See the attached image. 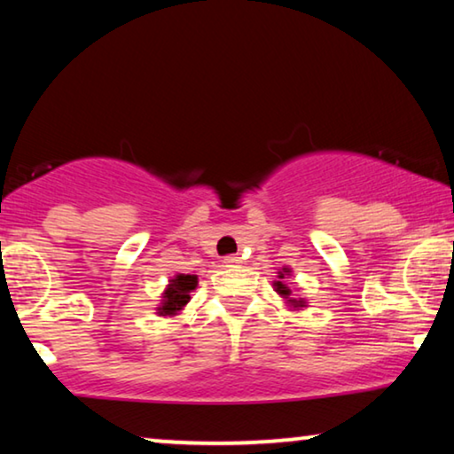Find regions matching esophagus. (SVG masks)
Here are the masks:
<instances>
[{"instance_id": "obj_1", "label": "esophagus", "mask_w": 454, "mask_h": 454, "mask_svg": "<svg viewBox=\"0 0 454 454\" xmlns=\"http://www.w3.org/2000/svg\"><path fill=\"white\" fill-rule=\"evenodd\" d=\"M223 262H225V266H239L241 258L239 256H227L225 260H223Z\"/></svg>"}]
</instances>
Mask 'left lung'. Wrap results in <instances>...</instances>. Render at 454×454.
<instances>
[{
	"mask_svg": "<svg viewBox=\"0 0 454 454\" xmlns=\"http://www.w3.org/2000/svg\"><path fill=\"white\" fill-rule=\"evenodd\" d=\"M291 275H294V269L291 266H283L281 270L277 272V278L272 281V289L277 291V295L281 297L285 306H287L291 312H300V309H308V300L306 297L295 294V285L289 283Z\"/></svg>",
	"mask_w": 454,
	"mask_h": 454,
	"instance_id": "8db88e82",
	"label": "left lung"
}]
</instances>
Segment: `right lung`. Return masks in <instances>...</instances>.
Wrapping results in <instances>:
<instances>
[{"instance_id":"1","label":"right lung","mask_w":454,"mask_h":454,"mask_svg":"<svg viewBox=\"0 0 454 454\" xmlns=\"http://www.w3.org/2000/svg\"><path fill=\"white\" fill-rule=\"evenodd\" d=\"M198 287V277L196 275H184V272H177L176 277H169V283L165 285L163 294H160V301L157 309L159 318H173V316H179L184 312V308L188 306L192 300V291Z\"/></svg>"}]
</instances>
